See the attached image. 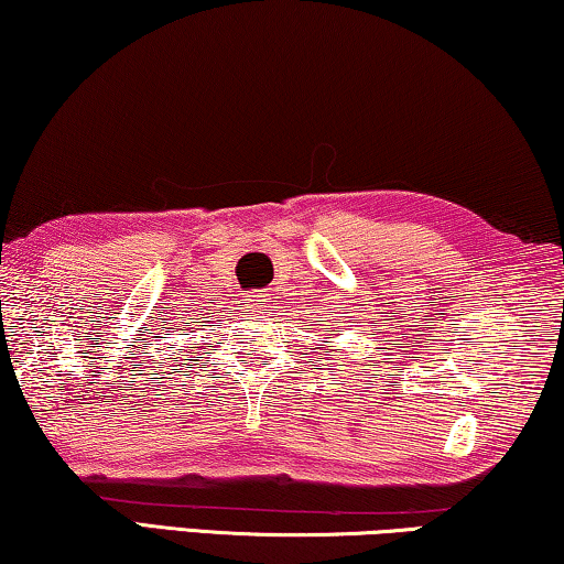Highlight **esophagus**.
Masks as SVG:
<instances>
[{"instance_id": "1", "label": "esophagus", "mask_w": 564, "mask_h": 564, "mask_svg": "<svg viewBox=\"0 0 564 564\" xmlns=\"http://www.w3.org/2000/svg\"><path fill=\"white\" fill-rule=\"evenodd\" d=\"M252 306H256V308H265V306H268V293H260V296L252 299Z\"/></svg>"}]
</instances>
